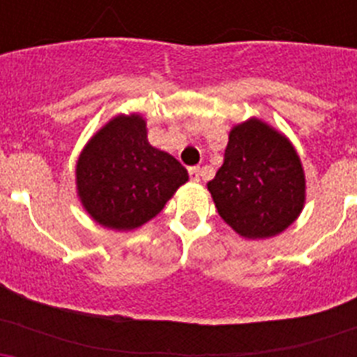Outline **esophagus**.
<instances>
[{
	"label": "esophagus",
	"instance_id": "34e87169",
	"mask_svg": "<svg viewBox=\"0 0 357 357\" xmlns=\"http://www.w3.org/2000/svg\"><path fill=\"white\" fill-rule=\"evenodd\" d=\"M188 173H189V178H191V181H193V182L200 181V168L193 166V168L188 169Z\"/></svg>",
	"mask_w": 357,
	"mask_h": 357
}]
</instances>
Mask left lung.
Segmentation results:
<instances>
[{
	"instance_id": "obj_1",
	"label": "left lung",
	"mask_w": 357,
	"mask_h": 357,
	"mask_svg": "<svg viewBox=\"0 0 357 357\" xmlns=\"http://www.w3.org/2000/svg\"><path fill=\"white\" fill-rule=\"evenodd\" d=\"M218 214L239 236L280 234L302 213L304 169L288 137L257 118L229 134L222 168L207 184Z\"/></svg>"
}]
</instances>
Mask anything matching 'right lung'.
Listing matches in <instances>:
<instances>
[{
	"label": "right lung",
	"mask_w": 357,
	"mask_h": 357,
	"mask_svg": "<svg viewBox=\"0 0 357 357\" xmlns=\"http://www.w3.org/2000/svg\"><path fill=\"white\" fill-rule=\"evenodd\" d=\"M173 155L151 146L139 114H119L85 144L77 162L82 206L94 222L132 230L150 222L188 182Z\"/></svg>",
	"instance_id": "right-lung-1"
}]
</instances>
